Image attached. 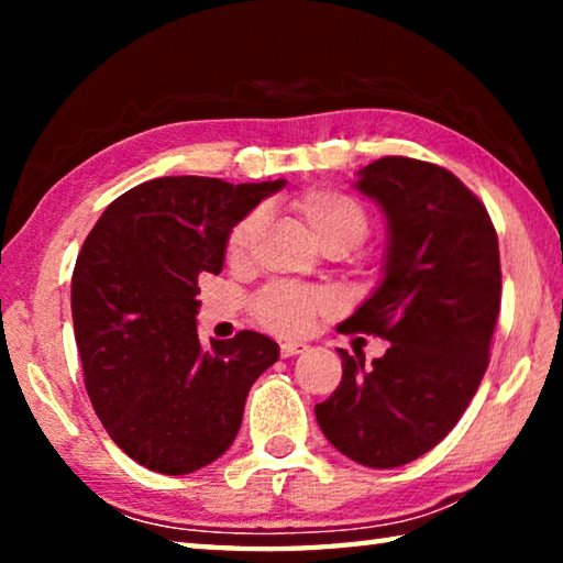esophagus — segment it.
Returning a JSON list of instances; mask_svg holds the SVG:
<instances>
[{
    "label": "esophagus",
    "mask_w": 563,
    "mask_h": 563,
    "mask_svg": "<svg viewBox=\"0 0 563 563\" xmlns=\"http://www.w3.org/2000/svg\"><path fill=\"white\" fill-rule=\"evenodd\" d=\"M310 347L305 345V342H292V340H285L280 342V355L283 357H292V355H302V352H308Z\"/></svg>",
    "instance_id": "1"
}]
</instances>
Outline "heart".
<instances>
[{
  "instance_id": "b5f03b06",
  "label": "heart",
  "mask_w": 563,
  "mask_h": 563,
  "mask_svg": "<svg viewBox=\"0 0 563 563\" xmlns=\"http://www.w3.org/2000/svg\"><path fill=\"white\" fill-rule=\"evenodd\" d=\"M292 211L308 223L310 233L325 251L345 253L360 245L369 233V213L347 190L332 186H312L290 198ZM261 228V213L247 211L231 225L225 235V263L241 265ZM253 318L265 330L278 335H305L316 320L335 310V298L320 288L305 285H271L251 302Z\"/></svg>"
}]
</instances>
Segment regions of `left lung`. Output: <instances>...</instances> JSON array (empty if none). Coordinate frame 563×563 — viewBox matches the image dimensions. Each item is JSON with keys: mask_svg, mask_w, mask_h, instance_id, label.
<instances>
[{"mask_svg": "<svg viewBox=\"0 0 563 563\" xmlns=\"http://www.w3.org/2000/svg\"><path fill=\"white\" fill-rule=\"evenodd\" d=\"M357 188L383 206L385 278L340 332L389 342L383 357L340 350L342 379L316 405L322 434L352 462L393 470L440 444L489 365L499 318V241L487 208L452 170L385 156Z\"/></svg>", "mask_w": 563, "mask_h": 563, "instance_id": "1", "label": "left lung"}]
</instances>
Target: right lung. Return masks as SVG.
<instances>
[{"label":"right lung","instance_id":"obj_1","mask_svg":"<svg viewBox=\"0 0 563 563\" xmlns=\"http://www.w3.org/2000/svg\"><path fill=\"white\" fill-rule=\"evenodd\" d=\"M285 180L225 184L166 176L107 206L71 275V318L84 385L103 430L133 462L190 474L241 430L245 397L278 360L253 330L203 347L198 278L223 268L231 225Z\"/></svg>","mask_w":563,"mask_h":563}]
</instances>
